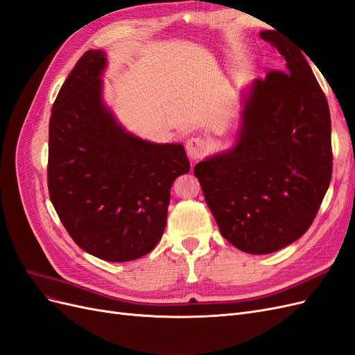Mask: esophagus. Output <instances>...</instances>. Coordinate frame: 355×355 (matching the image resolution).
Masks as SVG:
<instances>
[{"instance_id": "1", "label": "esophagus", "mask_w": 355, "mask_h": 355, "mask_svg": "<svg viewBox=\"0 0 355 355\" xmlns=\"http://www.w3.org/2000/svg\"><path fill=\"white\" fill-rule=\"evenodd\" d=\"M207 151V142L204 141L202 137H191L187 142V153L189 158L192 159H198L204 157Z\"/></svg>"}]
</instances>
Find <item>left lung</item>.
<instances>
[{
  "mask_svg": "<svg viewBox=\"0 0 355 355\" xmlns=\"http://www.w3.org/2000/svg\"><path fill=\"white\" fill-rule=\"evenodd\" d=\"M284 71L256 80L231 151L194 167L220 234L237 249L266 254L292 244L314 222L331 179L327 99L302 53L274 31Z\"/></svg>",
  "mask_w": 355,
  "mask_h": 355,
  "instance_id": "1",
  "label": "left lung"
}]
</instances>
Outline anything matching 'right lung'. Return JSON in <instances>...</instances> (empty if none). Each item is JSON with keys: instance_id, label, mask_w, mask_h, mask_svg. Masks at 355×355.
Listing matches in <instances>:
<instances>
[{"instance_id": "1", "label": "right lung", "mask_w": 355, "mask_h": 355, "mask_svg": "<svg viewBox=\"0 0 355 355\" xmlns=\"http://www.w3.org/2000/svg\"><path fill=\"white\" fill-rule=\"evenodd\" d=\"M105 55L89 50L53 103L49 196L75 244L99 259L135 261L151 252L167 222L170 189L189 171L182 145L125 133L101 102Z\"/></svg>"}]
</instances>
